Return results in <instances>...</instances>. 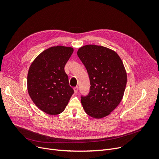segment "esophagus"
Instances as JSON below:
<instances>
[{
	"label": "esophagus",
	"instance_id": "1",
	"mask_svg": "<svg viewBox=\"0 0 159 159\" xmlns=\"http://www.w3.org/2000/svg\"><path fill=\"white\" fill-rule=\"evenodd\" d=\"M73 89H74V92H75V93H77L78 92V91H79V87H78V86L75 87V88H73Z\"/></svg>",
	"mask_w": 159,
	"mask_h": 159
}]
</instances>
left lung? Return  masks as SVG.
<instances>
[{
	"label": "left lung",
	"instance_id": "left-lung-1",
	"mask_svg": "<svg viewBox=\"0 0 159 159\" xmlns=\"http://www.w3.org/2000/svg\"><path fill=\"white\" fill-rule=\"evenodd\" d=\"M77 55L86 67L90 91L81 96L85 112L101 119L110 115L121 102L127 82V73L121 58L113 50L97 45L80 48Z\"/></svg>",
	"mask_w": 159,
	"mask_h": 159
}]
</instances>
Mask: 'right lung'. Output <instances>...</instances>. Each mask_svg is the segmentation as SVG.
<instances>
[{"mask_svg":"<svg viewBox=\"0 0 159 159\" xmlns=\"http://www.w3.org/2000/svg\"><path fill=\"white\" fill-rule=\"evenodd\" d=\"M73 52L71 47H51L39 54L29 68V95L39 109L48 115L64 111L74 93L64 71Z\"/></svg>","mask_w":159,"mask_h":159,"instance_id":"right-lung-1","label":"right lung"}]
</instances>
